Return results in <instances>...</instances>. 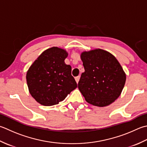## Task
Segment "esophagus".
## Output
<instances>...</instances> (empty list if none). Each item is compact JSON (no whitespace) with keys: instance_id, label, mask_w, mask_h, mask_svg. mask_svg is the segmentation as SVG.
Here are the masks:
<instances>
[{"instance_id":"esophagus-1","label":"esophagus","mask_w":147,"mask_h":147,"mask_svg":"<svg viewBox=\"0 0 147 147\" xmlns=\"http://www.w3.org/2000/svg\"><path fill=\"white\" fill-rule=\"evenodd\" d=\"M80 76H76V77L75 78V80H76V82L77 83H78L79 80H80Z\"/></svg>"}]
</instances>
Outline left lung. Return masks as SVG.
<instances>
[{"label": "left lung", "mask_w": 147, "mask_h": 147, "mask_svg": "<svg viewBox=\"0 0 147 147\" xmlns=\"http://www.w3.org/2000/svg\"><path fill=\"white\" fill-rule=\"evenodd\" d=\"M85 72L78 88L86 101L94 106L110 105L120 96L126 75L122 66L108 51L96 49L81 54Z\"/></svg>", "instance_id": "left-lung-1"}]
</instances>
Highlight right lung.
<instances>
[{
  "mask_svg": "<svg viewBox=\"0 0 147 147\" xmlns=\"http://www.w3.org/2000/svg\"><path fill=\"white\" fill-rule=\"evenodd\" d=\"M67 55L64 49L50 48L43 51L28 69L26 76L28 90L39 104H59L77 87L71 65L65 64Z\"/></svg>",
  "mask_w": 147,
  "mask_h": 147,
  "instance_id": "obj_1",
  "label": "right lung"
}]
</instances>
